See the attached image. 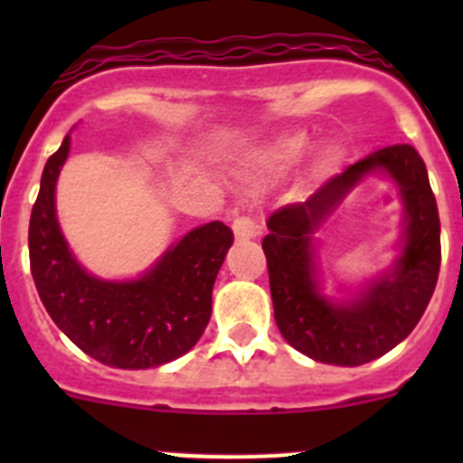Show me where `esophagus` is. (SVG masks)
<instances>
[{
  "label": "esophagus",
  "instance_id": "1",
  "mask_svg": "<svg viewBox=\"0 0 463 463\" xmlns=\"http://www.w3.org/2000/svg\"><path fill=\"white\" fill-rule=\"evenodd\" d=\"M232 229H234L236 241H250L260 234V224H257V220L250 218V215H239V218L234 220V224H232Z\"/></svg>",
  "mask_w": 463,
  "mask_h": 463
}]
</instances>
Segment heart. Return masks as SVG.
Wrapping results in <instances>:
<instances>
[{
	"instance_id": "b5f03b06",
	"label": "heart",
	"mask_w": 463,
	"mask_h": 463,
	"mask_svg": "<svg viewBox=\"0 0 463 463\" xmlns=\"http://www.w3.org/2000/svg\"><path fill=\"white\" fill-rule=\"evenodd\" d=\"M308 146H310V138L306 137V134H289V137L278 138L273 146H269V150L264 153V162H267L271 169L285 171L304 157ZM341 159H343L341 146H336V143H325V146H322L313 157V174L329 175L331 171L341 165Z\"/></svg>"
}]
</instances>
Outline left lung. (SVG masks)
Listing matches in <instances>:
<instances>
[{"label":"left lung","instance_id":"left-lung-1","mask_svg":"<svg viewBox=\"0 0 463 463\" xmlns=\"http://www.w3.org/2000/svg\"><path fill=\"white\" fill-rule=\"evenodd\" d=\"M378 173L400 190L404 229L392 267L359 290L334 298L314 257L312 234L342 199ZM261 241L269 264L273 315L282 338L306 357L362 366L408 338L427 310L440 271V220L427 166L408 143L387 146L347 166L301 203L278 208Z\"/></svg>","mask_w":463,"mask_h":463}]
</instances>
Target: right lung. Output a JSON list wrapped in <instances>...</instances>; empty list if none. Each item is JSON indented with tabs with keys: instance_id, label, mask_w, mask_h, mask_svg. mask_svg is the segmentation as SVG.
I'll return each instance as SVG.
<instances>
[{
	"instance_id": "add662e5",
	"label": "right lung",
	"mask_w": 463,
	"mask_h": 463,
	"mask_svg": "<svg viewBox=\"0 0 463 463\" xmlns=\"http://www.w3.org/2000/svg\"><path fill=\"white\" fill-rule=\"evenodd\" d=\"M69 150L67 134L43 166L30 218L32 278L48 315L69 341L110 369H155L183 357L211 320L232 229L218 220L194 227L132 280L94 276L69 250L57 220L55 187Z\"/></svg>"
}]
</instances>
